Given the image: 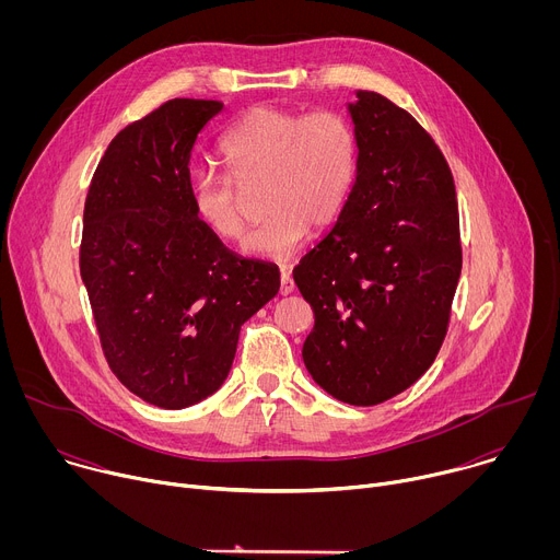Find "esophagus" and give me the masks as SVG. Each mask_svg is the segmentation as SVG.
Instances as JSON below:
<instances>
[{
	"label": "esophagus",
	"mask_w": 560,
	"mask_h": 560,
	"mask_svg": "<svg viewBox=\"0 0 560 560\" xmlns=\"http://www.w3.org/2000/svg\"><path fill=\"white\" fill-rule=\"evenodd\" d=\"M279 279H281V288H279V290H281V294H292V292H294V281H292V275H290V272L283 268Z\"/></svg>",
	"instance_id": "1"
}]
</instances>
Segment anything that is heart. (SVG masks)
I'll use <instances>...</instances> for the list:
<instances>
[{"mask_svg": "<svg viewBox=\"0 0 560 560\" xmlns=\"http://www.w3.org/2000/svg\"><path fill=\"white\" fill-rule=\"evenodd\" d=\"M221 156L243 188L264 184L268 217L242 250L279 261L305 242L310 223L324 228L341 212L357 173V135L335 110L255 108L223 137ZM235 185L212 168L195 171L188 182L197 221L223 242H234L246 225L244 195Z\"/></svg>", "mask_w": 560, "mask_h": 560, "instance_id": "heart-1", "label": "heart"}]
</instances>
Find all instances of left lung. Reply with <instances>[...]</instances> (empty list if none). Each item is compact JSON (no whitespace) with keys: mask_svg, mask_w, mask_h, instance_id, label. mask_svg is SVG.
I'll list each match as a JSON object with an SVG mask.
<instances>
[{"mask_svg":"<svg viewBox=\"0 0 560 560\" xmlns=\"http://www.w3.org/2000/svg\"><path fill=\"white\" fill-rule=\"evenodd\" d=\"M346 104L357 173L330 228L294 268L314 312L303 363L350 406H376L434 363L460 277L454 179L419 121L378 93Z\"/></svg>","mask_w":560,"mask_h":560,"instance_id":"left-lung-1","label":"left lung"}]
</instances>
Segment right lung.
<instances>
[{
  "instance_id": "1",
  "label": "right lung",
  "mask_w": 560,
  "mask_h": 560,
  "mask_svg": "<svg viewBox=\"0 0 560 560\" xmlns=\"http://www.w3.org/2000/svg\"><path fill=\"white\" fill-rule=\"evenodd\" d=\"M219 102L173 100L126 126L89 188L79 270L115 376L145 404L214 394L238 330L279 292L275 264L230 253L188 195L197 135Z\"/></svg>"
}]
</instances>
